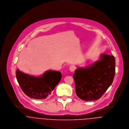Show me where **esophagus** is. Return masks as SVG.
Here are the masks:
<instances>
[{"instance_id": "obj_1", "label": "esophagus", "mask_w": 129, "mask_h": 129, "mask_svg": "<svg viewBox=\"0 0 129 129\" xmlns=\"http://www.w3.org/2000/svg\"><path fill=\"white\" fill-rule=\"evenodd\" d=\"M69 70H70V71L71 72H74V70H75V68H74V67H73V66H71V67H70Z\"/></svg>"}]
</instances>
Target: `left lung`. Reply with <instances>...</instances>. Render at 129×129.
<instances>
[{
    "label": "left lung",
    "mask_w": 129,
    "mask_h": 129,
    "mask_svg": "<svg viewBox=\"0 0 129 129\" xmlns=\"http://www.w3.org/2000/svg\"><path fill=\"white\" fill-rule=\"evenodd\" d=\"M115 74L113 55L105 54L86 68H78L73 75L76 95L81 100H98L112 84Z\"/></svg>",
    "instance_id": "obj_1"
}]
</instances>
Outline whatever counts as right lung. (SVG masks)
Segmentation results:
<instances>
[{
  "label": "right lung",
  "instance_id": "right-lung-1",
  "mask_svg": "<svg viewBox=\"0 0 129 129\" xmlns=\"http://www.w3.org/2000/svg\"><path fill=\"white\" fill-rule=\"evenodd\" d=\"M16 76L24 93L28 97L36 99H45L49 96L61 78L60 72L51 70L42 76H35L24 74L17 69Z\"/></svg>",
  "mask_w": 129,
  "mask_h": 129
}]
</instances>
